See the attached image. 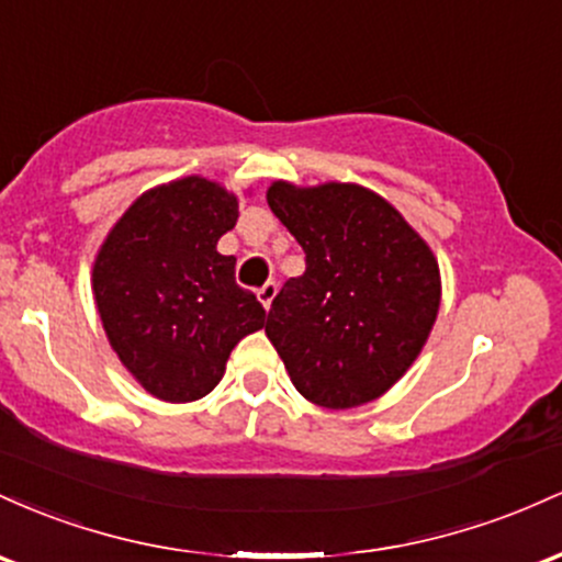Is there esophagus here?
Masks as SVG:
<instances>
[{
    "label": "esophagus",
    "instance_id": "34e87169",
    "mask_svg": "<svg viewBox=\"0 0 562 562\" xmlns=\"http://www.w3.org/2000/svg\"><path fill=\"white\" fill-rule=\"evenodd\" d=\"M276 294H279V283H276V281H268V283H265V286L257 289V300L262 302L265 311H270V305H273Z\"/></svg>",
    "mask_w": 562,
    "mask_h": 562
}]
</instances>
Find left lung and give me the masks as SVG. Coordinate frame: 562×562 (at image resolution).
Wrapping results in <instances>:
<instances>
[{
    "label": "left lung",
    "instance_id": "left-lung-1",
    "mask_svg": "<svg viewBox=\"0 0 562 562\" xmlns=\"http://www.w3.org/2000/svg\"><path fill=\"white\" fill-rule=\"evenodd\" d=\"M268 206L305 251V273L276 294L265 334L302 398L356 408L417 361L440 307L430 244L358 182L276 180Z\"/></svg>",
    "mask_w": 562,
    "mask_h": 562
}]
</instances>
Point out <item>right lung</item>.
<instances>
[{"label":"right lung","mask_w":562,"mask_h":562,"mask_svg":"<svg viewBox=\"0 0 562 562\" xmlns=\"http://www.w3.org/2000/svg\"><path fill=\"white\" fill-rule=\"evenodd\" d=\"M236 220V193L188 175L140 193L94 255L105 337L154 398H204L223 380L231 350L265 326V307L236 283V257L217 251Z\"/></svg>","instance_id":"right-lung-1"}]
</instances>
